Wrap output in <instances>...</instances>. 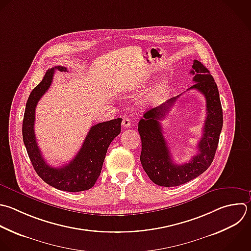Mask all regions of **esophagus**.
<instances>
[{
    "label": "esophagus",
    "mask_w": 251,
    "mask_h": 251,
    "mask_svg": "<svg viewBox=\"0 0 251 251\" xmlns=\"http://www.w3.org/2000/svg\"><path fill=\"white\" fill-rule=\"evenodd\" d=\"M122 126L124 127H129L130 126V120L128 118H124L122 122Z\"/></svg>",
    "instance_id": "1"
}]
</instances>
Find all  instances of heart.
Listing matches in <instances>:
<instances>
[{
	"label": "heart",
	"mask_w": 251,
	"mask_h": 251,
	"mask_svg": "<svg viewBox=\"0 0 251 251\" xmlns=\"http://www.w3.org/2000/svg\"><path fill=\"white\" fill-rule=\"evenodd\" d=\"M167 86H168V82L166 80H161L158 83V85L156 86L155 90L153 91V96H158L161 93H163L165 91V89L167 88Z\"/></svg>",
	"instance_id": "1"
}]
</instances>
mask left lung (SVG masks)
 <instances>
[{
    "label": "left lung",
    "mask_w": 251,
    "mask_h": 251,
    "mask_svg": "<svg viewBox=\"0 0 251 251\" xmlns=\"http://www.w3.org/2000/svg\"><path fill=\"white\" fill-rule=\"evenodd\" d=\"M190 74L194 75L195 83L188 90L196 89L206 99L207 116L203 134L197 145V155L188 163L175 164L163 135L160 121L165 119L179 95L147 111L138 123V132L141 137V165L149 178L161 186H177L200 176L212 164L218 147L223 127V110L217 84L208 69L199 61H193Z\"/></svg>",
    "instance_id": "obj_1"
}]
</instances>
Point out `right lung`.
<instances>
[{"instance_id":"1","label":"right lung","mask_w":251,"mask_h":251,"mask_svg":"<svg viewBox=\"0 0 251 251\" xmlns=\"http://www.w3.org/2000/svg\"><path fill=\"white\" fill-rule=\"evenodd\" d=\"M55 71L68 72L65 67L49 69L42 81L31 91L25 106L23 123V138L37 175L49 185L64 191L77 192L90 189L99 177L109 145L121 132L122 119H116L93 126L76 156L61 168L49 166L37 145L34 133L35 109L51 86Z\"/></svg>"}]
</instances>
